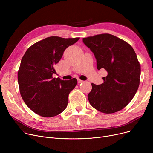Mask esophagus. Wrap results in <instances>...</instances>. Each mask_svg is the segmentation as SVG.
I'll return each mask as SVG.
<instances>
[{"label": "esophagus", "mask_w": 153, "mask_h": 153, "mask_svg": "<svg viewBox=\"0 0 153 153\" xmlns=\"http://www.w3.org/2000/svg\"><path fill=\"white\" fill-rule=\"evenodd\" d=\"M77 82H78V83H79V84H81V83L83 82L84 81H82V80H81V79H79L77 80Z\"/></svg>", "instance_id": "esophagus-1"}]
</instances>
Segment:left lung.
I'll return each mask as SVG.
<instances>
[{"instance_id":"obj_1","label":"left lung","mask_w":153,"mask_h":153,"mask_svg":"<svg viewBox=\"0 0 153 153\" xmlns=\"http://www.w3.org/2000/svg\"><path fill=\"white\" fill-rule=\"evenodd\" d=\"M97 60V69L107 76L103 83H92L88 94L91 105L102 113L113 114L125 107L134 97L140 85L141 66L131 46L108 33L83 38Z\"/></svg>"}]
</instances>
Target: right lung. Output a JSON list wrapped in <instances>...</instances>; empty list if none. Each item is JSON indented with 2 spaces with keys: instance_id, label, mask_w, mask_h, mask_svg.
<instances>
[{
  "instance_id": "1",
  "label": "right lung",
  "mask_w": 153,
  "mask_h": 153,
  "mask_svg": "<svg viewBox=\"0 0 153 153\" xmlns=\"http://www.w3.org/2000/svg\"><path fill=\"white\" fill-rule=\"evenodd\" d=\"M79 39L48 37L31 46L23 56L18 71L20 92L26 105L35 114L52 117L66 109L69 94L77 81L76 78L64 81L53 78V74L64 50Z\"/></svg>"
}]
</instances>
